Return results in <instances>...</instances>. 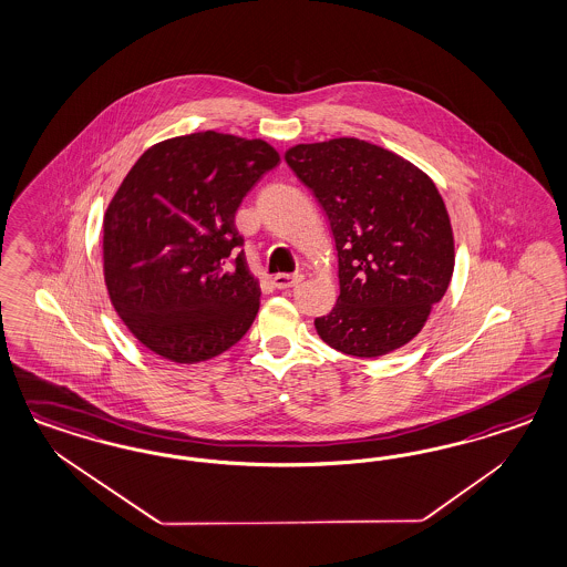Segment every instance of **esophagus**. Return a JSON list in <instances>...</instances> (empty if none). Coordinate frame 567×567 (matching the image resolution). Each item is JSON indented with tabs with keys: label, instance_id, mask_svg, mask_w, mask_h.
Instances as JSON below:
<instances>
[{
	"label": "esophagus",
	"instance_id": "obj_1",
	"mask_svg": "<svg viewBox=\"0 0 567 567\" xmlns=\"http://www.w3.org/2000/svg\"><path fill=\"white\" fill-rule=\"evenodd\" d=\"M302 279H305V275L302 274H279L274 277V286L277 290H288V288L298 286Z\"/></svg>",
	"mask_w": 567,
	"mask_h": 567
}]
</instances>
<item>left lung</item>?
Wrapping results in <instances>:
<instances>
[{"label":"left lung","mask_w":567,"mask_h":567,"mask_svg":"<svg viewBox=\"0 0 567 567\" xmlns=\"http://www.w3.org/2000/svg\"><path fill=\"white\" fill-rule=\"evenodd\" d=\"M286 163L326 210L336 239L340 296L315 319L321 340L363 359L411 342L455 267L434 182L399 154L354 137L290 147Z\"/></svg>","instance_id":"obj_1"}]
</instances>
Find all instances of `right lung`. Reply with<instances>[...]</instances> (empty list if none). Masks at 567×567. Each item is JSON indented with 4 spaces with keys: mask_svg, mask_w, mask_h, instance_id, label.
Listing matches in <instances>:
<instances>
[{
    "mask_svg": "<svg viewBox=\"0 0 567 567\" xmlns=\"http://www.w3.org/2000/svg\"><path fill=\"white\" fill-rule=\"evenodd\" d=\"M279 165L262 140L202 131L146 150L104 215L114 311L152 352L200 363L238 344L258 312L236 210Z\"/></svg>",
    "mask_w": 567,
    "mask_h": 567,
    "instance_id": "right-lung-1",
    "label": "right lung"
}]
</instances>
